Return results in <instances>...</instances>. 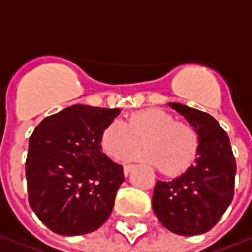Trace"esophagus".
<instances>
[{
  "label": "esophagus",
  "mask_w": 252,
  "mask_h": 252,
  "mask_svg": "<svg viewBox=\"0 0 252 252\" xmlns=\"http://www.w3.org/2000/svg\"><path fill=\"white\" fill-rule=\"evenodd\" d=\"M133 167H135L133 164H126V166H124V169H123V171H124V175L126 177V175L129 174L132 170H133Z\"/></svg>",
  "instance_id": "esophagus-1"
}]
</instances>
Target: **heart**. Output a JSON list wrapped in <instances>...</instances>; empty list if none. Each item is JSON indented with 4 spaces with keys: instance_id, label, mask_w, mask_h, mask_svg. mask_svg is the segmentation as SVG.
Masks as SVG:
<instances>
[{
    "instance_id": "1",
    "label": "heart",
    "mask_w": 252,
    "mask_h": 252,
    "mask_svg": "<svg viewBox=\"0 0 252 252\" xmlns=\"http://www.w3.org/2000/svg\"><path fill=\"white\" fill-rule=\"evenodd\" d=\"M140 143L144 150L135 154L133 160L159 167L167 175H180L198 157L201 135L193 124L177 121L173 115L157 108L133 112L126 124L110 121L99 135L102 151L113 160L124 159Z\"/></svg>"
}]
</instances>
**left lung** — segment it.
Wrapping results in <instances>:
<instances>
[{"mask_svg": "<svg viewBox=\"0 0 252 252\" xmlns=\"http://www.w3.org/2000/svg\"><path fill=\"white\" fill-rule=\"evenodd\" d=\"M170 106L198 129V157L189 170L154 188L153 209L171 232L193 236L208 232L227 211L233 198L236 162L229 137L211 115L184 104Z\"/></svg>", "mask_w": 252, "mask_h": 252, "instance_id": "left-lung-1", "label": "left lung"}]
</instances>
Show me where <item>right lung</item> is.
<instances>
[{
    "label": "right lung",
    "mask_w": 252,
    "mask_h": 252,
    "mask_svg": "<svg viewBox=\"0 0 252 252\" xmlns=\"http://www.w3.org/2000/svg\"><path fill=\"white\" fill-rule=\"evenodd\" d=\"M119 113L72 105L46 117L31 135L28 201L52 232L85 235L108 220L124 174L123 166L101 151L99 135Z\"/></svg>",
    "instance_id": "right-lung-1"
}]
</instances>
